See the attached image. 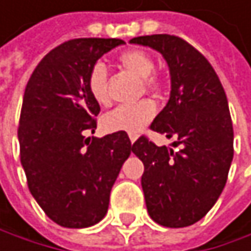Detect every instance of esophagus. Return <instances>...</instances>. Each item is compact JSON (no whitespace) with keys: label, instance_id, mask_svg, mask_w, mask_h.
Instances as JSON below:
<instances>
[{"label":"esophagus","instance_id":"34e87169","mask_svg":"<svg viewBox=\"0 0 251 251\" xmlns=\"http://www.w3.org/2000/svg\"><path fill=\"white\" fill-rule=\"evenodd\" d=\"M129 140H131V143L134 144V143H135V140H137V135H129Z\"/></svg>","mask_w":251,"mask_h":251}]
</instances>
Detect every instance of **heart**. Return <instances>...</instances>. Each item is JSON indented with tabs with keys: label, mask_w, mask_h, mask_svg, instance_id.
<instances>
[{
	"label": "heart",
	"mask_w": 251,
	"mask_h": 251,
	"mask_svg": "<svg viewBox=\"0 0 251 251\" xmlns=\"http://www.w3.org/2000/svg\"><path fill=\"white\" fill-rule=\"evenodd\" d=\"M117 59L125 70H128L138 78H143V86L147 92L154 97H159L164 92V81L153 73L154 61L147 51L129 49L122 51ZM87 89L98 104L107 105L110 102L107 70L104 64L97 62L91 67L87 74ZM154 114L156 105L149 100L131 105H119L102 117V128L107 132H128L135 135L153 120Z\"/></svg>",
	"instance_id": "obj_1"
}]
</instances>
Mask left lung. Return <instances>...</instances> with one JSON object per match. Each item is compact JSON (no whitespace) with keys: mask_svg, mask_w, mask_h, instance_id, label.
<instances>
[{"mask_svg":"<svg viewBox=\"0 0 251 251\" xmlns=\"http://www.w3.org/2000/svg\"><path fill=\"white\" fill-rule=\"evenodd\" d=\"M131 43L157 50L168 62L171 97L150 129L176 137L178 147L177 151L157 147L146 135L132 144L144 164L141 186L147 211L162 226H190L219 200L234 157L225 89L207 58L177 35H143Z\"/></svg>","mask_w":251,"mask_h":251,"instance_id":"8db88e82","label":"left lung"}]
</instances>
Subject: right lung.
I'll list each match as a JSON object with an SVG mask.
<instances>
[{
    "instance_id": "add662e5",
    "label": "right lung",
    "mask_w": 251,
    "mask_h": 251,
    "mask_svg": "<svg viewBox=\"0 0 251 251\" xmlns=\"http://www.w3.org/2000/svg\"><path fill=\"white\" fill-rule=\"evenodd\" d=\"M119 38L68 40L40 61L21 110V162L29 192L64 227H87L108 210L110 192L132 146L126 132L86 137L97 129L100 104L87 89L91 67Z\"/></svg>"
}]
</instances>
